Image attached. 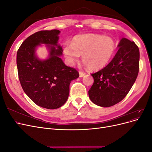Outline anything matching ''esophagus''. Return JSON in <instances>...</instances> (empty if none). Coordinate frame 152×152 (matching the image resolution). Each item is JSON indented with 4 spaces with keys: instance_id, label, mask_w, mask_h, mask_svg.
<instances>
[{
    "instance_id": "esophagus-1",
    "label": "esophagus",
    "mask_w": 152,
    "mask_h": 152,
    "mask_svg": "<svg viewBox=\"0 0 152 152\" xmlns=\"http://www.w3.org/2000/svg\"><path fill=\"white\" fill-rule=\"evenodd\" d=\"M86 75V73H84V72H79V77H84V75Z\"/></svg>"
}]
</instances>
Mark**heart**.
Returning <instances> with one entry per match:
<instances>
[{
  "label": "heart",
  "mask_w": 152,
  "mask_h": 152,
  "mask_svg": "<svg viewBox=\"0 0 152 152\" xmlns=\"http://www.w3.org/2000/svg\"><path fill=\"white\" fill-rule=\"evenodd\" d=\"M115 49V40L111 37L91 34L75 36L72 44L64 45L63 53L68 65H73L82 55V62L89 70H98L111 60Z\"/></svg>",
  "instance_id": "1"
}]
</instances>
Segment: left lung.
Instances as JSON below:
<instances>
[{
    "instance_id": "1",
    "label": "left lung",
    "mask_w": 152,
    "mask_h": 152,
    "mask_svg": "<svg viewBox=\"0 0 152 152\" xmlns=\"http://www.w3.org/2000/svg\"><path fill=\"white\" fill-rule=\"evenodd\" d=\"M112 60L102 70L91 75L94 83L89 91L91 102L102 107H110L126 97L139 72L140 50L134 42L121 39Z\"/></svg>"
}]
</instances>
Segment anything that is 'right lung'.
Wrapping results in <instances>:
<instances>
[{"label":"right lung","mask_w":152,"mask_h":152,"mask_svg":"<svg viewBox=\"0 0 152 152\" xmlns=\"http://www.w3.org/2000/svg\"><path fill=\"white\" fill-rule=\"evenodd\" d=\"M58 30L40 31L28 37L17 52L18 76L25 94L39 107L56 109L66 103L70 84L79 77L75 69L67 66L60 58L63 49L58 44ZM45 44L49 54L40 59L38 47Z\"/></svg>","instance_id":"obj_1"}]
</instances>
